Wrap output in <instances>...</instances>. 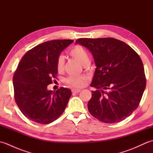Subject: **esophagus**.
<instances>
[{"mask_svg":"<svg viewBox=\"0 0 153 153\" xmlns=\"http://www.w3.org/2000/svg\"><path fill=\"white\" fill-rule=\"evenodd\" d=\"M80 91H81V89H71V92H72V93H79Z\"/></svg>","mask_w":153,"mask_h":153,"instance_id":"34e87169","label":"esophagus"}]
</instances>
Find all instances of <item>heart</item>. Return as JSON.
<instances>
[{
  "mask_svg": "<svg viewBox=\"0 0 153 153\" xmlns=\"http://www.w3.org/2000/svg\"><path fill=\"white\" fill-rule=\"evenodd\" d=\"M68 54L70 56L79 61L83 66H86L89 63L90 58L89 54L85 48L79 45H76L71 47L68 51ZM64 60L62 56H58L56 60V67L58 72H62L64 70ZM86 79L85 76H71L68 77L65 80V82L68 85L72 87H81Z\"/></svg>",
  "mask_w": 153,
  "mask_h": 153,
  "instance_id": "heart-1",
  "label": "heart"
}]
</instances>
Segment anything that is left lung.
I'll return each instance as SVG.
<instances>
[{
    "mask_svg": "<svg viewBox=\"0 0 153 153\" xmlns=\"http://www.w3.org/2000/svg\"><path fill=\"white\" fill-rule=\"evenodd\" d=\"M92 53L97 68L91 86L95 87L88 102L89 112L99 121H122L137 108L146 86L139 54L114 38H82L76 40Z\"/></svg>",
    "mask_w": 153,
    "mask_h": 153,
    "instance_id": "8db88e82",
    "label": "left lung"
}]
</instances>
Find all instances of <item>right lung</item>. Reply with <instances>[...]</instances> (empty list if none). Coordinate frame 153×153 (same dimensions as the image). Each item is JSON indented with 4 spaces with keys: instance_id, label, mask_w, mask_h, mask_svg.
Here are the masks:
<instances>
[{
    "instance_id": "obj_1",
    "label": "right lung",
    "mask_w": 153,
    "mask_h": 153,
    "mask_svg": "<svg viewBox=\"0 0 153 153\" xmlns=\"http://www.w3.org/2000/svg\"><path fill=\"white\" fill-rule=\"evenodd\" d=\"M73 40L58 39L37 45L25 53L13 76L15 101L31 121L48 124L64 111L71 95L64 87L53 91L47 86L56 79V63L60 53Z\"/></svg>"
}]
</instances>
